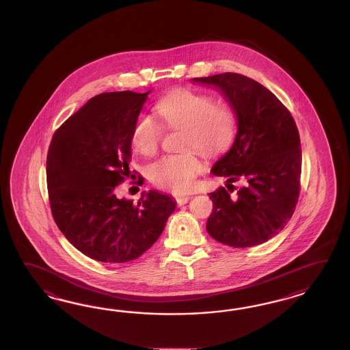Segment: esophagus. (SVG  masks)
I'll use <instances>...</instances> for the list:
<instances>
[{"mask_svg":"<svg viewBox=\"0 0 350 350\" xmlns=\"http://www.w3.org/2000/svg\"><path fill=\"white\" fill-rule=\"evenodd\" d=\"M191 196H176V202L178 205H185V204H187V202H190Z\"/></svg>","mask_w":350,"mask_h":350,"instance_id":"1","label":"esophagus"}]
</instances>
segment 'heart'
Listing matches in <instances>:
<instances>
[{"label":"heart","instance_id":"1","mask_svg":"<svg viewBox=\"0 0 350 350\" xmlns=\"http://www.w3.org/2000/svg\"><path fill=\"white\" fill-rule=\"evenodd\" d=\"M155 109L164 127L183 129V148L218 154L230 148L236 136L237 122L232 107L215 104L209 95L176 90L161 98ZM160 137L159 124L150 116H139L131 132V145L139 154L150 157L157 152ZM202 170V160L193 151H187L152 163L148 167V178L161 189L187 192Z\"/></svg>","mask_w":350,"mask_h":350}]
</instances>
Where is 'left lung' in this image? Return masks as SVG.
<instances>
[{"label": "left lung", "mask_w": 350, "mask_h": 350, "mask_svg": "<svg viewBox=\"0 0 350 350\" xmlns=\"http://www.w3.org/2000/svg\"><path fill=\"white\" fill-rule=\"evenodd\" d=\"M191 82L215 88L237 120L232 146L211 172L228 177L231 192L233 181L241 180L243 186L232 195L224 187L209 193L214 206L206 231L233 247L263 244L281 232L295 211L301 172L297 124L269 90L245 75L223 73Z\"/></svg>", "instance_id": "8db88e82"}]
</instances>
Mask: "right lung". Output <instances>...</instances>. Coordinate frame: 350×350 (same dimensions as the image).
Here are the masks:
<instances>
[{
  "label": "right lung",
  "mask_w": 350,
  "mask_h": 350,
  "mask_svg": "<svg viewBox=\"0 0 350 350\" xmlns=\"http://www.w3.org/2000/svg\"><path fill=\"white\" fill-rule=\"evenodd\" d=\"M150 92L90 98L55 132L49 148L53 219L75 249L98 262L126 263L144 254L177 206L160 191H144L136 205L114 192L131 173V132Z\"/></svg>",
  "instance_id": "add662e5"
}]
</instances>
